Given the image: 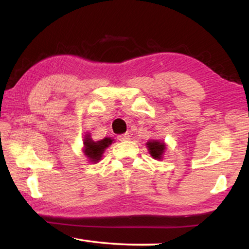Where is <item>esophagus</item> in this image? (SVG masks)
<instances>
[{"label": "esophagus", "instance_id": "34e87169", "mask_svg": "<svg viewBox=\"0 0 249 249\" xmlns=\"http://www.w3.org/2000/svg\"><path fill=\"white\" fill-rule=\"evenodd\" d=\"M117 140L121 141V142L127 141V140H129V134H128V133H125V134L119 135V136H117Z\"/></svg>", "mask_w": 249, "mask_h": 249}]
</instances>
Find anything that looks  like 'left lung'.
<instances>
[{"label":"left lung","mask_w":249,"mask_h":249,"mask_svg":"<svg viewBox=\"0 0 249 249\" xmlns=\"http://www.w3.org/2000/svg\"><path fill=\"white\" fill-rule=\"evenodd\" d=\"M147 147H148L149 154L151 155V157L155 159H160L163 154V150H165V144L163 142H160L157 141H153V142H147Z\"/></svg>","instance_id":"obj_1"}]
</instances>
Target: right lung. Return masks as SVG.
<instances>
[{"mask_svg":"<svg viewBox=\"0 0 249 249\" xmlns=\"http://www.w3.org/2000/svg\"><path fill=\"white\" fill-rule=\"evenodd\" d=\"M112 144L111 138H104L102 141L93 142L90 138V135H87L84 138V154L92 162H98L102 157L107 147Z\"/></svg>","mask_w":249,"mask_h":249,"instance_id":"1","label":"right lung"}]
</instances>
